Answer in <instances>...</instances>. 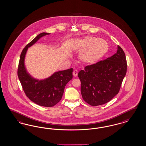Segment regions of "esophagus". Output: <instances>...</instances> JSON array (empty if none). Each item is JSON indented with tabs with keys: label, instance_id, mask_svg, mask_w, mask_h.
<instances>
[{
	"label": "esophagus",
	"instance_id": "1",
	"mask_svg": "<svg viewBox=\"0 0 146 146\" xmlns=\"http://www.w3.org/2000/svg\"><path fill=\"white\" fill-rule=\"evenodd\" d=\"M73 75L74 77H76L78 75V71L77 70H74L73 72Z\"/></svg>",
	"mask_w": 146,
	"mask_h": 146
}]
</instances>
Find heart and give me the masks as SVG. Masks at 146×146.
<instances>
[{"mask_svg": "<svg viewBox=\"0 0 146 146\" xmlns=\"http://www.w3.org/2000/svg\"><path fill=\"white\" fill-rule=\"evenodd\" d=\"M79 48L80 61L86 65H92L100 60L106 54L109 45L105 40L94 36H86L80 40Z\"/></svg>", "mask_w": 146, "mask_h": 146, "instance_id": "obj_1", "label": "heart"}]
</instances>
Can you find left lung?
Segmentation results:
<instances>
[{"label": "left lung", "instance_id": "8db88e82", "mask_svg": "<svg viewBox=\"0 0 146 146\" xmlns=\"http://www.w3.org/2000/svg\"><path fill=\"white\" fill-rule=\"evenodd\" d=\"M126 71L125 54L118 45L112 56L87 66L79 72L84 100L92 106L109 102L119 92Z\"/></svg>", "mask_w": 146, "mask_h": 146}]
</instances>
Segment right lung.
I'll list each match as a JSON object with an SVG mask.
<instances>
[{
	"mask_svg": "<svg viewBox=\"0 0 146 146\" xmlns=\"http://www.w3.org/2000/svg\"><path fill=\"white\" fill-rule=\"evenodd\" d=\"M50 33H42L27 44L20 55L18 70L19 79L27 96L32 102L40 106L51 107L62 99L67 84L73 78L72 68L56 72L44 79L33 77L27 70L25 64L28 49L36 43L41 37Z\"/></svg>",
	"mask_w": 146,
	"mask_h": 146,
	"instance_id": "right-lung-1",
	"label": "right lung"
}]
</instances>
